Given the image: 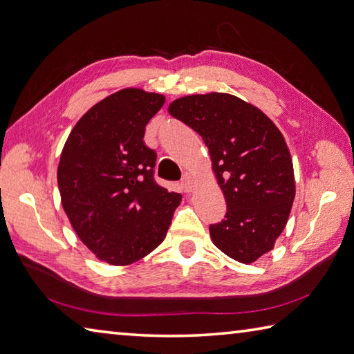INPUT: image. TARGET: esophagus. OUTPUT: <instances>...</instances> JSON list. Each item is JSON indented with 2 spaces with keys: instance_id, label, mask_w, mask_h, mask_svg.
Listing matches in <instances>:
<instances>
[{
  "instance_id": "1",
  "label": "esophagus",
  "mask_w": 354,
  "mask_h": 354,
  "mask_svg": "<svg viewBox=\"0 0 354 354\" xmlns=\"http://www.w3.org/2000/svg\"><path fill=\"white\" fill-rule=\"evenodd\" d=\"M182 188L185 192H191L192 188H194V177H192L191 172H185L182 178Z\"/></svg>"
}]
</instances>
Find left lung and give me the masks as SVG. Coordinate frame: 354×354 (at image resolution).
<instances>
[{
	"mask_svg": "<svg viewBox=\"0 0 354 354\" xmlns=\"http://www.w3.org/2000/svg\"><path fill=\"white\" fill-rule=\"evenodd\" d=\"M168 111L208 146L226 200L225 218L209 225L212 243L237 262H256L274 248L296 196L282 132L256 106L223 92L177 98Z\"/></svg>",
	"mask_w": 354,
	"mask_h": 354,
	"instance_id": "1",
	"label": "left lung"
}]
</instances>
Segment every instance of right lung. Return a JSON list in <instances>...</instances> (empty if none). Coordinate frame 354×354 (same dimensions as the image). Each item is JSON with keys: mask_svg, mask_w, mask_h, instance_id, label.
<instances>
[{"mask_svg": "<svg viewBox=\"0 0 354 354\" xmlns=\"http://www.w3.org/2000/svg\"><path fill=\"white\" fill-rule=\"evenodd\" d=\"M165 97L128 88L73 126L59 157L63 209L80 240L109 265H131L163 242L182 196L156 183L145 128Z\"/></svg>", "mask_w": 354, "mask_h": 354, "instance_id": "obj_1", "label": "right lung"}]
</instances>
